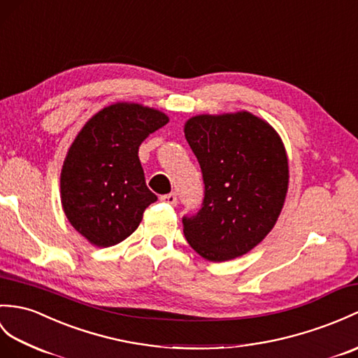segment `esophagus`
I'll return each instance as SVG.
<instances>
[{
  "label": "esophagus",
  "mask_w": 358,
  "mask_h": 358,
  "mask_svg": "<svg viewBox=\"0 0 358 358\" xmlns=\"http://www.w3.org/2000/svg\"><path fill=\"white\" fill-rule=\"evenodd\" d=\"M160 199H162L163 203H168V204H171V206H177V203H178V198H177V194H176V192L166 194V195H163Z\"/></svg>",
  "instance_id": "esophagus-1"
}]
</instances>
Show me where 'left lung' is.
Returning a JSON list of instances; mask_svg holds the SVG:
<instances>
[{"mask_svg":"<svg viewBox=\"0 0 358 358\" xmlns=\"http://www.w3.org/2000/svg\"><path fill=\"white\" fill-rule=\"evenodd\" d=\"M185 136L204 182L201 209L182 217V234L206 259L222 262L250 252L278 221L288 189L284 145L250 113L195 115Z\"/></svg>","mask_w":358,"mask_h":358,"instance_id":"1","label":"left lung"}]
</instances>
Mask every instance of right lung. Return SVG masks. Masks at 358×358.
<instances>
[{
  "mask_svg": "<svg viewBox=\"0 0 358 358\" xmlns=\"http://www.w3.org/2000/svg\"><path fill=\"white\" fill-rule=\"evenodd\" d=\"M168 115L137 103H115L91 117L73 141L61 172L65 217L91 244L127 239L157 195L148 189L138 146Z\"/></svg>",
  "mask_w": 358,
  "mask_h": 358,
  "instance_id": "obj_1",
  "label": "right lung"
}]
</instances>
